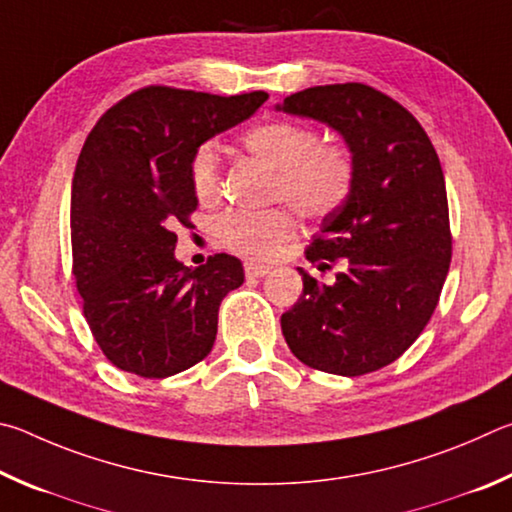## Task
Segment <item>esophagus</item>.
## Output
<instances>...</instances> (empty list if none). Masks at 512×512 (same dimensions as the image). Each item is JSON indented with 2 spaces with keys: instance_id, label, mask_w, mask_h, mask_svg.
Here are the masks:
<instances>
[{
  "instance_id": "1",
  "label": "esophagus",
  "mask_w": 512,
  "mask_h": 512,
  "mask_svg": "<svg viewBox=\"0 0 512 512\" xmlns=\"http://www.w3.org/2000/svg\"><path fill=\"white\" fill-rule=\"evenodd\" d=\"M272 267L270 265H263V263H254V261H247L245 263V274L247 276H256V279H261V276L270 274Z\"/></svg>"
}]
</instances>
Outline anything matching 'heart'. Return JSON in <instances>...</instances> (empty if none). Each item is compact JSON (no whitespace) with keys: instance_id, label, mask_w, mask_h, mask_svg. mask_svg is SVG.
<instances>
[{"instance_id":"obj_1","label":"heart","mask_w":512,"mask_h":512,"mask_svg":"<svg viewBox=\"0 0 512 512\" xmlns=\"http://www.w3.org/2000/svg\"><path fill=\"white\" fill-rule=\"evenodd\" d=\"M242 143L251 157L276 175V197L292 204L303 218L321 220L342 209L355 184V161L339 143H319L315 130L290 121H270L251 128ZM191 186L200 202H213L220 191V152L202 143L191 159ZM290 211H231L218 220L224 247L242 256L267 258L294 236Z\"/></svg>"}]
</instances>
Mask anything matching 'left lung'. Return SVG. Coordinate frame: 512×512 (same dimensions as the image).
Wrapping results in <instances>:
<instances>
[{"label":"left lung","mask_w":512,"mask_h":512,"mask_svg":"<svg viewBox=\"0 0 512 512\" xmlns=\"http://www.w3.org/2000/svg\"><path fill=\"white\" fill-rule=\"evenodd\" d=\"M276 110L328 125L355 161L351 195L306 251L339 272L326 285L299 267L303 294L281 317L283 337L312 369L378 371L423 333L450 270L441 161L414 116L369 85L310 87Z\"/></svg>","instance_id":"obj_1"}]
</instances>
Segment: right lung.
<instances>
[{"instance_id": "1", "label": "right lung", "mask_w": 512, "mask_h": 512, "mask_svg": "<svg viewBox=\"0 0 512 512\" xmlns=\"http://www.w3.org/2000/svg\"><path fill=\"white\" fill-rule=\"evenodd\" d=\"M265 101V92L146 87L110 107L85 139L71 182L74 276L116 369L159 380L211 353L220 303L245 272L229 254L188 270L175 258L173 227H191L197 206L193 152Z\"/></svg>"}]
</instances>
